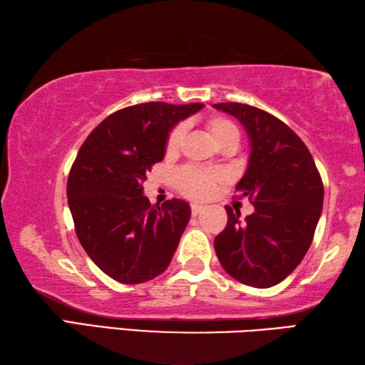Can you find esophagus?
Masks as SVG:
<instances>
[{
    "label": "esophagus",
    "instance_id": "esophagus-1",
    "mask_svg": "<svg viewBox=\"0 0 365 365\" xmlns=\"http://www.w3.org/2000/svg\"><path fill=\"white\" fill-rule=\"evenodd\" d=\"M202 209H205V207L200 206V205H191V214L197 215V214H200V212L202 211Z\"/></svg>",
    "mask_w": 365,
    "mask_h": 365
}]
</instances>
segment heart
<instances>
[{"mask_svg":"<svg viewBox=\"0 0 365 365\" xmlns=\"http://www.w3.org/2000/svg\"><path fill=\"white\" fill-rule=\"evenodd\" d=\"M205 127L220 148H235L238 145L240 137H242L237 123L225 115L206 117ZM183 137L185 133L180 125L172 128L168 140H165V154H168V156H175V154L180 151ZM222 180H224V177H222L219 172H207L193 168V165H187V168L180 169L175 174L177 188L180 190L185 196L191 197V200H207V197H211Z\"/></svg>","mask_w":365,"mask_h":365,"instance_id":"1","label":"heart"}]
</instances>
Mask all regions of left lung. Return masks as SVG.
Listing matches in <instances>:
<instances>
[{
    "instance_id": "1",
    "label": "left lung",
    "mask_w": 365,
    "mask_h": 365,
    "mask_svg": "<svg viewBox=\"0 0 365 365\" xmlns=\"http://www.w3.org/2000/svg\"><path fill=\"white\" fill-rule=\"evenodd\" d=\"M250 137L248 169L237 185L255 212L240 219L227 206V227L214 240L222 267L255 288L285 280L306 256L322 212L324 183L312 154L285 122L242 103H217Z\"/></svg>"
}]
</instances>
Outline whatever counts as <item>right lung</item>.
<instances>
[{
    "instance_id": "add662e5",
    "label": "right lung",
    "mask_w": 365,
    "mask_h": 365,
    "mask_svg": "<svg viewBox=\"0 0 365 365\" xmlns=\"http://www.w3.org/2000/svg\"><path fill=\"white\" fill-rule=\"evenodd\" d=\"M201 103H143L106 117L83 141L67 178V200L80 245L104 274L125 285L169 267L190 220L182 200L154 205L143 195L146 172L165 154L175 123Z\"/></svg>"
}]
</instances>
